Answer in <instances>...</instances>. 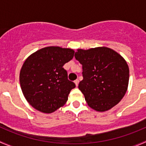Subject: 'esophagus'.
Returning <instances> with one entry per match:
<instances>
[{"instance_id": "esophagus-1", "label": "esophagus", "mask_w": 146, "mask_h": 146, "mask_svg": "<svg viewBox=\"0 0 146 146\" xmlns=\"http://www.w3.org/2000/svg\"><path fill=\"white\" fill-rule=\"evenodd\" d=\"M74 82H75V84H76V86H78V83H79V80L78 79H76V80L74 81Z\"/></svg>"}]
</instances>
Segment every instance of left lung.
Segmentation results:
<instances>
[{
	"label": "left lung",
	"mask_w": 146,
	"mask_h": 146,
	"mask_svg": "<svg viewBox=\"0 0 146 146\" xmlns=\"http://www.w3.org/2000/svg\"><path fill=\"white\" fill-rule=\"evenodd\" d=\"M75 58L82 66L83 80L78 88L93 110L104 111L117 104L126 94L129 68L123 57L107 47L78 49Z\"/></svg>",
	"instance_id": "obj_1"
}]
</instances>
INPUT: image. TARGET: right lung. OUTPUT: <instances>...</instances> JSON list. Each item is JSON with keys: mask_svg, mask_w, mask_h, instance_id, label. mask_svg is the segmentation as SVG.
Instances as JSON below:
<instances>
[{"mask_svg": "<svg viewBox=\"0 0 146 146\" xmlns=\"http://www.w3.org/2000/svg\"><path fill=\"white\" fill-rule=\"evenodd\" d=\"M74 56L70 48L48 46L41 48L25 60L20 73L25 98L30 105L44 113L64 106L76 84L68 79L63 68Z\"/></svg>", "mask_w": 146, "mask_h": 146, "instance_id": "add662e5", "label": "right lung"}]
</instances>
